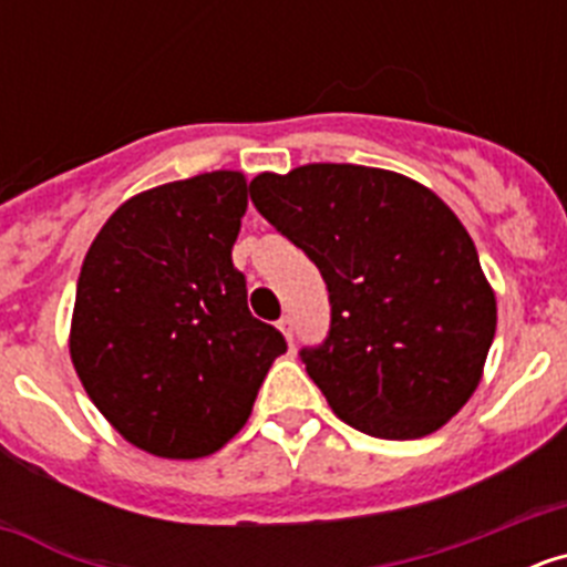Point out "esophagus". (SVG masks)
Listing matches in <instances>:
<instances>
[{
	"mask_svg": "<svg viewBox=\"0 0 567 567\" xmlns=\"http://www.w3.org/2000/svg\"><path fill=\"white\" fill-rule=\"evenodd\" d=\"M278 329H280V332H284V338H287L289 343H292V340H295V327H292V318H289V315H284V318L278 320Z\"/></svg>",
	"mask_w": 567,
	"mask_h": 567,
	"instance_id": "esophagus-1",
	"label": "esophagus"
}]
</instances>
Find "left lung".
Here are the masks:
<instances>
[{
  "label": "left lung",
  "mask_w": 567,
  "mask_h": 567,
  "mask_svg": "<svg viewBox=\"0 0 567 567\" xmlns=\"http://www.w3.org/2000/svg\"><path fill=\"white\" fill-rule=\"evenodd\" d=\"M249 198L320 269L332 320L300 360L358 432L417 440L465 405L497 329L474 240L432 189L378 167L260 173Z\"/></svg>",
  "instance_id": "8db88e82"
}]
</instances>
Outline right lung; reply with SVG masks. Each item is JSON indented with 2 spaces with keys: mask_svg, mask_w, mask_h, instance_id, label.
I'll list each match as a JSON object with an SVG mask.
<instances>
[{
  "mask_svg": "<svg viewBox=\"0 0 567 567\" xmlns=\"http://www.w3.org/2000/svg\"><path fill=\"white\" fill-rule=\"evenodd\" d=\"M244 213V175H195L122 204L84 255L70 358L115 432L155 457L218 452L287 352L233 264Z\"/></svg>",
  "mask_w": 567,
  "mask_h": 567,
  "instance_id": "1",
  "label": "right lung"
}]
</instances>
